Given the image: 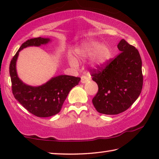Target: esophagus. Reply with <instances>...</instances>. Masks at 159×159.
Returning a JSON list of instances; mask_svg holds the SVG:
<instances>
[{"instance_id": "34e87169", "label": "esophagus", "mask_w": 159, "mask_h": 159, "mask_svg": "<svg viewBox=\"0 0 159 159\" xmlns=\"http://www.w3.org/2000/svg\"><path fill=\"white\" fill-rule=\"evenodd\" d=\"M89 81V77H87V76H82L81 77V82L82 84H84V83L87 82Z\"/></svg>"}]
</instances>
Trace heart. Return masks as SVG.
I'll return each instance as SVG.
<instances>
[{
	"label": "heart",
	"instance_id": "obj_1",
	"mask_svg": "<svg viewBox=\"0 0 159 159\" xmlns=\"http://www.w3.org/2000/svg\"><path fill=\"white\" fill-rule=\"evenodd\" d=\"M77 54L80 57L86 58L92 56L91 64L94 67L103 65L110 56V50L105 44H99L96 41H89L83 45L77 50ZM70 63L72 65H76V61L70 59Z\"/></svg>",
	"mask_w": 159,
	"mask_h": 159
}]
</instances>
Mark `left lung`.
Segmentation results:
<instances>
[{"instance_id":"8db88e82","label":"left lung","mask_w":159,"mask_h":159,"mask_svg":"<svg viewBox=\"0 0 159 159\" xmlns=\"http://www.w3.org/2000/svg\"><path fill=\"white\" fill-rule=\"evenodd\" d=\"M120 54L104 69L92 72L99 89L92 103L97 111L115 115L129 109L141 94L142 62L137 49L122 39L117 45Z\"/></svg>"}]
</instances>
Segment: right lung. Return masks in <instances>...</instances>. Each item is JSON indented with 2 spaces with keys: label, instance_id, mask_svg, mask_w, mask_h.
I'll list each match as a JSON object with an SVG mask.
<instances>
[{
  "label": "right lung",
  "instance_id": "add662e5",
  "mask_svg": "<svg viewBox=\"0 0 159 159\" xmlns=\"http://www.w3.org/2000/svg\"><path fill=\"white\" fill-rule=\"evenodd\" d=\"M50 42V38L40 37L27 40L13 57L9 68L15 98L29 112L38 117H49L59 113L70 90L81 80L80 77L61 75L52 77L45 84L31 86L19 78L16 69L19 52L24 48L40 47Z\"/></svg>",
  "mask_w": 159,
  "mask_h": 159
}]
</instances>
